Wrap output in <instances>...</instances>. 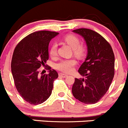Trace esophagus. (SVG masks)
<instances>
[{
    "label": "esophagus",
    "instance_id": "esophagus-1",
    "mask_svg": "<svg viewBox=\"0 0 128 128\" xmlns=\"http://www.w3.org/2000/svg\"><path fill=\"white\" fill-rule=\"evenodd\" d=\"M59 76H61L62 77H66L68 76V75L65 74H62V73H60L59 74Z\"/></svg>",
    "mask_w": 128,
    "mask_h": 128
}]
</instances>
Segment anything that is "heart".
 Listing matches in <instances>:
<instances>
[{
    "label": "heart",
    "mask_w": 128,
    "mask_h": 128,
    "mask_svg": "<svg viewBox=\"0 0 128 128\" xmlns=\"http://www.w3.org/2000/svg\"><path fill=\"white\" fill-rule=\"evenodd\" d=\"M64 41L71 48L73 49V51L75 54L77 56H82L84 53V48L82 45H79V39L74 35H68L64 37ZM57 46L56 43L51 44L50 49V54L51 56H54L56 54ZM77 61L75 59L63 60L57 63L56 68L58 70H60L65 73L72 72L74 70V66L76 65Z\"/></svg>",
    "instance_id": "heart-1"
}]
</instances>
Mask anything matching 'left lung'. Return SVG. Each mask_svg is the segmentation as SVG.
<instances>
[{"instance_id": "8db88e82", "label": "left lung", "mask_w": 128, "mask_h": 128, "mask_svg": "<svg viewBox=\"0 0 128 128\" xmlns=\"http://www.w3.org/2000/svg\"><path fill=\"white\" fill-rule=\"evenodd\" d=\"M82 36L88 53L78 72L85 78H75L72 92L74 96L86 104H94L109 88L114 76V54L112 47L98 33L88 28L73 30Z\"/></svg>"}]
</instances>
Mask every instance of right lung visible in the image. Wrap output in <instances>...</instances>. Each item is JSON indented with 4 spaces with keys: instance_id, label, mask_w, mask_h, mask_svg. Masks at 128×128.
Instances as JSON below:
<instances>
[{
    "instance_id": "obj_1",
    "label": "right lung",
    "mask_w": 128,
    "mask_h": 128,
    "mask_svg": "<svg viewBox=\"0 0 128 128\" xmlns=\"http://www.w3.org/2000/svg\"><path fill=\"white\" fill-rule=\"evenodd\" d=\"M58 35L55 32H36L24 37L15 48L11 72L16 90L29 104H42L51 96L58 73L50 67L48 74L39 76L38 68L49 59V43Z\"/></svg>"
}]
</instances>
